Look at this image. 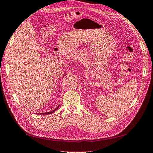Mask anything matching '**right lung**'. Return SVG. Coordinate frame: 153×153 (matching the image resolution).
Here are the masks:
<instances>
[{"instance_id": "obj_1", "label": "right lung", "mask_w": 153, "mask_h": 153, "mask_svg": "<svg viewBox=\"0 0 153 153\" xmlns=\"http://www.w3.org/2000/svg\"><path fill=\"white\" fill-rule=\"evenodd\" d=\"M59 105H59L58 106H57V107L55 108V109L53 110V111H50V112H46V113H40V114H52V113H53L54 111H56L57 109V108H59Z\"/></svg>"}]
</instances>
